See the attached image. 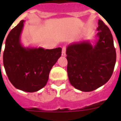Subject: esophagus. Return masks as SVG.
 <instances>
[{
    "label": "esophagus",
    "mask_w": 121,
    "mask_h": 121,
    "mask_svg": "<svg viewBox=\"0 0 121 121\" xmlns=\"http://www.w3.org/2000/svg\"><path fill=\"white\" fill-rule=\"evenodd\" d=\"M65 55H66L65 48L63 47L62 48V56H65Z\"/></svg>",
    "instance_id": "1"
}]
</instances>
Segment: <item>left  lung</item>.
<instances>
[{"label":"left lung","mask_w":121,"mask_h":121,"mask_svg":"<svg viewBox=\"0 0 121 121\" xmlns=\"http://www.w3.org/2000/svg\"><path fill=\"white\" fill-rule=\"evenodd\" d=\"M96 40L75 42L66 49L67 73L70 84L82 91H91L108 81L116 64V50L110 29L98 21Z\"/></svg>","instance_id":"left-lung-1"}]
</instances>
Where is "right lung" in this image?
Returning a JSON list of instances; mask_svg holds the SVG:
<instances>
[{"label":"right lung","mask_w":121,"mask_h":121,"mask_svg":"<svg viewBox=\"0 0 121 121\" xmlns=\"http://www.w3.org/2000/svg\"><path fill=\"white\" fill-rule=\"evenodd\" d=\"M25 22L21 21L8 34L3 61L13 86L20 90L33 93L45 86L51 68L61 56L62 48L24 47L21 37Z\"/></svg>","instance_id":"right-lung-1"}]
</instances>
